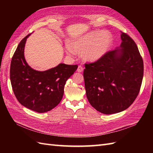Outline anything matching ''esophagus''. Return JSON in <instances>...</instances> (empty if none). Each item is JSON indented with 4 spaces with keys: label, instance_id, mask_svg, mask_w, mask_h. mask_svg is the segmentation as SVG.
<instances>
[{
    "label": "esophagus",
    "instance_id": "esophagus-1",
    "mask_svg": "<svg viewBox=\"0 0 153 153\" xmlns=\"http://www.w3.org/2000/svg\"><path fill=\"white\" fill-rule=\"evenodd\" d=\"M83 70H84V68H82V66H78V68H77V71L79 72V73H81L83 71Z\"/></svg>",
    "mask_w": 153,
    "mask_h": 153
}]
</instances>
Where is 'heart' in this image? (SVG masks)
Listing matches in <instances>:
<instances>
[{"mask_svg":"<svg viewBox=\"0 0 153 153\" xmlns=\"http://www.w3.org/2000/svg\"><path fill=\"white\" fill-rule=\"evenodd\" d=\"M112 45V37L106 31H92L68 42L66 53H82L85 61L94 62L103 57Z\"/></svg>","mask_w":153,"mask_h":153,"instance_id":"1","label":"heart"}]
</instances>
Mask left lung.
Wrapping results in <instances>:
<instances>
[{"mask_svg":"<svg viewBox=\"0 0 153 153\" xmlns=\"http://www.w3.org/2000/svg\"><path fill=\"white\" fill-rule=\"evenodd\" d=\"M119 48L93 63L85 64L86 96L92 106L104 114L127 109L139 93L143 62L136 43L121 32Z\"/></svg>","mask_w":153,"mask_h":153,"instance_id":"8db88e82","label":"left lung"}]
</instances>
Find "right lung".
<instances>
[{"label":"right lung","instance_id":"right-lung-1","mask_svg":"<svg viewBox=\"0 0 153 153\" xmlns=\"http://www.w3.org/2000/svg\"><path fill=\"white\" fill-rule=\"evenodd\" d=\"M30 35L20 41L12 57L10 80L14 94L23 106L44 113L61 102L66 82L78 66L61 63L44 71L32 69L24 57L26 40Z\"/></svg>","mask_w":153,"mask_h":153}]
</instances>
